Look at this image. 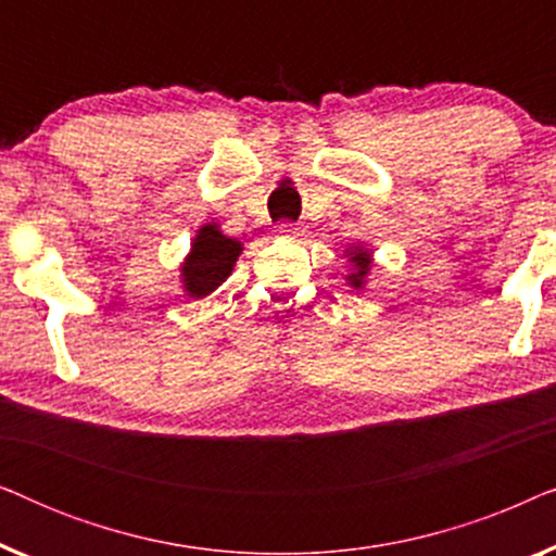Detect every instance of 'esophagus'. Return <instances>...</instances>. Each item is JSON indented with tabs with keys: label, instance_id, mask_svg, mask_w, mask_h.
<instances>
[{
	"label": "esophagus",
	"instance_id": "esophagus-1",
	"mask_svg": "<svg viewBox=\"0 0 556 556\" xmlns=\"http://www.w3.org/2000/svg\"><path fill=\"white\" fill-rule=\"evenodd\" d=\"M278 235H283V238H299L301 227H295L291 223H283V225H278Z\"/></svg>",
	"mask_w": 556,
	"mask_h": 556
}]
</instances>
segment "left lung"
<instances>
[{
	"mask_svg": "<svg viewBox=\"0 0 556 556\" xmlns=\"http://www.w3.org/2000/svg\"><path fill=\"white\" fill-rule=\"evenodd\" d=\"M346 255H349V263H352V273L346 276V283L356 288V291H362L371 270V253L364 245H352L346 248Z\"/></svg>",
	"mask_w": 556,
	"mask_h": 556,
	"instance_id": "left-lung-1",
	"label": "left lung"
}]
</instances>
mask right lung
<instances>
[{"instance_id":"obj_1","label":"right lung","mask_w":556,"mask_h":556,"mask_svg":"<svg viewBox=\"0 0 556 556\" xmlns=\"http://www.w3.org/2000/svg\"><path fill=\"white\" fill-rule=\"evenodd\" d=\"M242 253V242L219 230L217 223H207L197 230L192 248L179 265L181 288L189 299L200 301L230 278V273Z\"/></svg>"}]
</instances>
